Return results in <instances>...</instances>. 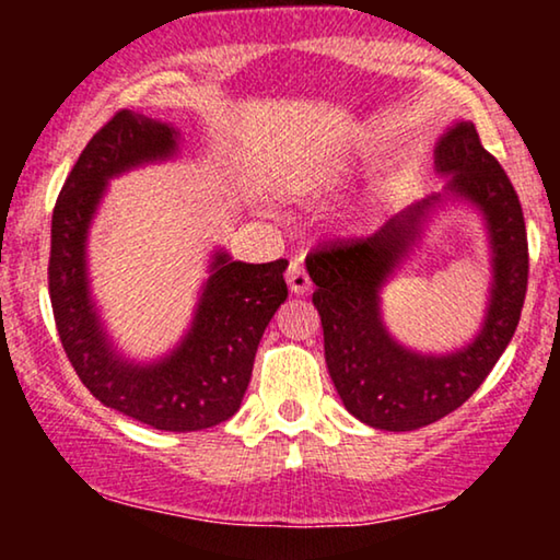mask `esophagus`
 Listing matches in <instances>:
<instances>
[{"instance_id":"esophagus-1","label":"esophagus","mask_w":560,"mask_h":560,"mask_svg":"<svg viewBox=\"0 0 560 560\" xmlns=\"http://www.w3.org/2000/svg\"><path fill=\"white\" fill-rule=\"evenodd\" d=\"M288 285H290V293H295V295H305L311 290V278H308V272H305V267L298 262V259H293V262H290V267H288Z\"/></svg>"}]
</instances>
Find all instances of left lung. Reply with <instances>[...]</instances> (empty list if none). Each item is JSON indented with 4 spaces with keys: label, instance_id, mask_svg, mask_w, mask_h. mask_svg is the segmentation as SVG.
<instances>
[{
    "label": "left lung",
    "instance_id": "left-lung-1",
    "mask_svg": "<svg viewBox=\"0 0 560 560\" xmlns=\"http://www.w3.org/2000/svg\"><path fill=\"white\" fill-rule=\"evenodd\" d=\"M435 171L448 175L441 194L408 206L362 240L313 249V305L324 326L328 374L343 408L380 431H416L469 400L508 349L527 290L523 206L508 173L481 144L471 121H456L435 144ZM446 200L482 211L493 247V290L478 339L451 355H418L381 324L378 290L419 238L430 213Z\"/></svg>",
    "mask_w": 560,
    "mask_h": 560
}]
</instances>
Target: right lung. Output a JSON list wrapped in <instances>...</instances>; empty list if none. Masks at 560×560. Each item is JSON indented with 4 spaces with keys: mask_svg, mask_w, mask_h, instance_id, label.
I'll list each match as a JSON object with an SVG mask.
<instances>
[{
    "mask_svg": "<svg viewBox=\"0 0 560 560\" xmlns=\"http://www.w3.org/2000/svg\"><path fill=\"white\" fill-rule=\"evenodd\" d=\"M178 152L165 121L119 109L75 160L52 209L48 288L68 359L96 400L158 431L188 433L240 410L267 324L285 303L288 259L234 262L217 252L188 334L155 364L127 362L112 347L89 295L86 236L106 180Z\"/></svg>",
    "mask_w": 560,
    "mask_h": 560,
    "instance_id": "obj_1",
    "label": "right lung"
}]
</instances>
